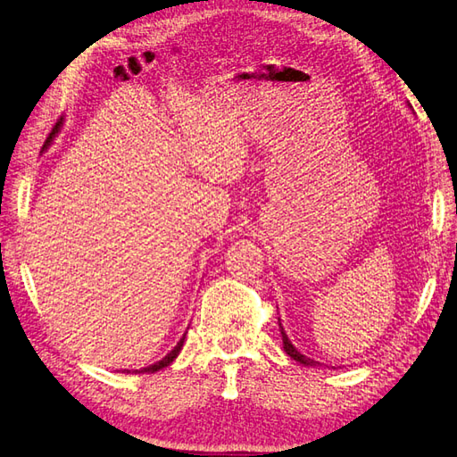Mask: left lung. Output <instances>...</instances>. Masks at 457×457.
<instances>
[{
	"label": "left lung",
	"mask_w": 457,
	"mask_h": 457,
	"mask_svg": "<svg viewBox=\"0 0 457 457\" xmlns=\"http://www.w3.org/2000/svg\"><path fill=\"white\" fill-rule=\"evenodd\" d=\"M278 322H279V319H278ZM279 332H282V342H284V351L286 353L291 357V359H295L297 362H301V365H305V367H317V361H312V359H309V357H305L303 353H299V351L294 347V344L289 342V337H287V334L284 332V326H282V322H279Z\"/></svg>",
	"instance_id": "obj_1"
}]
</instances>
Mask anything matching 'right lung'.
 I'll use <instances>...</instances> for the list:
<instances>
[{
    "instance_id": "obj_1",
    "label": "right lung",
    "mask_w": 457,
    "mask_h": 457,
    "mask_svg": "<svg viewBox=\"0 0 457 457\" xmlns=\"http://www.w3.org/2000/svg\"><path fill=\"white\" fill-rule=\"evenodd\" d=\"M62 120H63V117H62ZM62 120L60 121H57L55 123V127L52 129V133H50V137H48V140H46V145H44V148H48L50 146V143H52V138L57 135V131H60V127H62ZM183 342H185V334H183V337H181V340L178 342V345H175L171 351H170V353L166 355V357H163L162 361H158V362H154V365H150V367H145V369H140V370H137V374L138 372H156V370H160V369H163V367H168V365H171V362H173V359L175 357H178L179 355V351H181V347H183Z\"/></svg>"
}]
</instances>
